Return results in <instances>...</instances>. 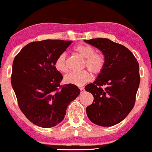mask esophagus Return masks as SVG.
<instances>
[{
	"instance_id": "esophagus-1",
	"label": "esophagus",
	"mask_w": 152,
	"mask_h": 152,
	"mask_svg": "<svg viewBox=\"0 0 152 152\" xmlns=\"http://www.w3.org/2000/svg\"><path fill=\"white\" fill-rule=\"evenodd\" d=\"M80 90H81V91H83V90H84V88H83V87H80Z\"/></svg>"
}]
</instances>
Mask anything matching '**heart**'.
Here are the masks:
<instances>
[{"label": "heart", "instance_id": "b5f03b06", "mask_svg": "<svg viewBox=\"0 0 152 152\" xmlns=\"http://www.w3.org/2000/svg\"><path fill=\"white\" fill-rule=\"evenodd\" d=\"M74 50L84 58L83 67H86L91 72L99 74L102 72L105 64V59L102 54L96 53L93 47L86 44H80L74 47ZM54 67L59 72H67L66 55L65 53H60L56 58ZM91 80V75L88 71L83 70L80 72H72L64 77L66 83L82 86Z\"/></svg>", "mask_w": 152, "mask_h": 152}]
</instances>
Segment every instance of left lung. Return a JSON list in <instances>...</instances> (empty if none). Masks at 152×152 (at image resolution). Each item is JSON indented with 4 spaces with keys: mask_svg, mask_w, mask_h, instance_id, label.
I'll return each mask as SVG.
<instances>
[{
    "mask_svg": "<svg viewBox=\"0 0 152 152\" xmlns=\"http://www.w3.org/2000/svg\"><path fill=\"white\" fill-rule=\"evenodd\" d=\"M84 42L101 50L105 59L95 81L85 86L94 96L92 104L86 107V114L99 126H114L126 118L134 106L140 82L139 64L128 48L108 38Z\"/></svg>",
    "mask_w": 152,
    "mask_h": 152,
    "instance_id": "8db88e82",
    "label": "left lung"
}]
</instances>
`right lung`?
Listing matches in <instances>:
<instances>
[{
	"label": "right lung",
	"mask_w": 152,
	"mask_h": 152,
	"mask_svg": "<svg viewBox=\"0 0 152 152\" xmlns=\"http://www.w3.org/2000/svg\"><path fill=\"white\" fill-rule=\"evenodd\" d=\"M72 41L44 40L28 43L15 57L11 85L18 106L30 121L43 128L56 126L80 94L72 84L61 86L63 76L54 67L56 58Z\"/></svg>",
	"instance_id": "1"
}]
</instances>
